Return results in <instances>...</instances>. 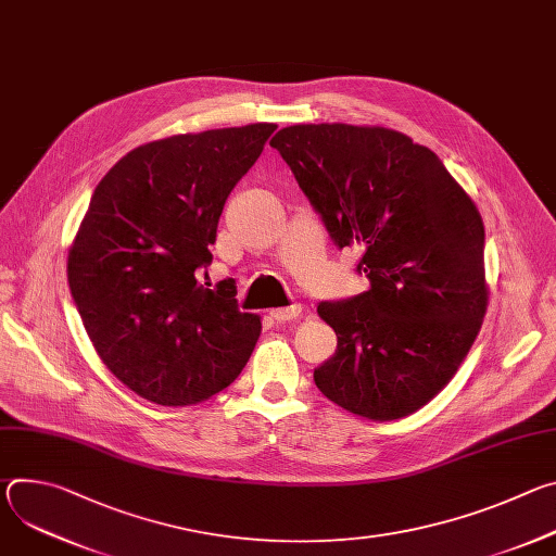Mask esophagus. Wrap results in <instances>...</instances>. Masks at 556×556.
<instances>
[{
  "label": "esophagus",
  "mask_w": 556,
  "mask_h": 556,
  "mask_svg": "<svg viewBox=\"0 0 556 556\" xmlns=\"http://www.w3.org/2000/svg\"><path fill=\"white\" fill-rule=\"evenodd\" d=\"M301 314V305H290V307H277V309H270V319H275L277 324H286V321H292L296 319V316Z\"/></svg>",
  "instance_id": "1"
}]
</instances>
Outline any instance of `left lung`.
<instances>
[{
	"label": "left lung",
	"instance_id": "left-lung-1",
	"mask_svg": "<svg viewBox=\"0 0 556 556\" xmlns=\"http://www.w3.org/2000/svg\"><path fill=\"white\" fill-rule=\"evenodd\" d=\"M339 249L361 247L371 288L319 303L337 352L314 369L326 399L399 420L438 395L478 337L489 286L484 222L440 157L387 127L290 125L270 140Z\"/></svg>",
	"mask_w": 556,
	"mask_h": 556
}]
</instances>
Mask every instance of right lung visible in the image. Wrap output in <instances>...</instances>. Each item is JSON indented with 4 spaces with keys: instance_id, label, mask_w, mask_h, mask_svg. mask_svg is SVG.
I'll return each mask as SVG.
<instances>
[{
    "instance_id": "add662e5",
    "label": "right lung",
    "mask_w": 556,
    "mask_h": 556,
    "mask_svg": "<svg viewBox=\"0 0 556 556\" xmlns=\"http://www.w3.org/2000/svg\"><path fill=\"white\" fill-rule=\"evenodd\" d=\"M273 123L178 134L131 149L97 185L67 253V283L108 369L140 399L195 405L228 387L262 334L232 281L200 283L232 187Z\"/></svg>"
}]
</instances>
